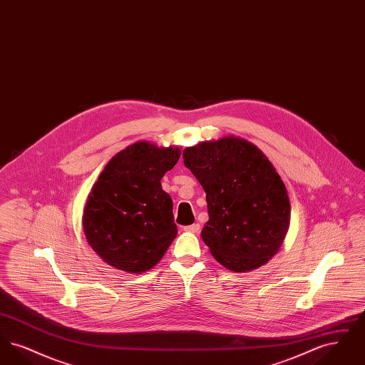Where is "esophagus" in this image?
I'll list each match as a JSON object with an SVG mask.
<instances>
[{
    "label": "esophagus",
    "instance_id": "1",
    "mask_svg": "<svg viewBox=\"0 0 365 365\" xmlns=\"http://www.w3.org/2000/svg\"><path fill=\"white\" fill-rule=\"evenodd\" d=\"M183 230L189 231V232H198L201 230V226L198 223H194V225H190V226L183 227Z\"/></svg>",
    "mask_w": 365,
    "mask_h": 365
}]
</instances>
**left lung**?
<instances>
[{"mask_svg": "<svg viewBox=\"0 0 365 365\" xmlns=\"http://www.w3.org/2000/svg\"><path fill=\"white\" fill-rule=\"evenodd\" d=\"M183 161L207 192L209 220L201 237L212 256L234 272L269 260L289 230L290 201L260 149L226 137L185 149Z\"/></svg>", "mask_w": 365, "mask_h": 365, "instance_id": "8db88e82", "label": "left lung"}]
</instances>
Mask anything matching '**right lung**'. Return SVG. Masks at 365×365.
<instances>
[{
  "instance_id": "right-lung-1",
  "label": "right lung",
  "mask_w": 365,
  "mask_h": 365,
  "mask_svg": "<svg viewBox=\"0 0 365 365\" xmlns=\"http://www.w3.org/2000/svg\"><path fill=\"white\" fill-rule=\"evenodd\" d=\"M179 157L176 148L137 142L106 164L83 213L87 242L105 262L138 274L164 256L178 228L160 180Z\"/></svg>"
}]
</instances>
